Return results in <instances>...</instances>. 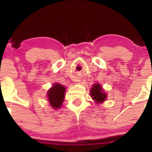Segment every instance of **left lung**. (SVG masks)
I'll use <instances>...</instances> for the list:
<instances>
[{
    "label": "left lung",
    "mask_w": 152,
    "mask_h": 152,
    "mask_svg": "<svg viewBox=\"0 0 152 152\" xmlns=\"http://www.w3.org/2000/svg\"><path fill=\"white\" fill-rule=\"evenodd\" d=\"M90 95L97 104L104 102L107 96L105 92H104L102 86L99 83H95L92 86L91 89L90 90Z\"/></svg>",
    "instance_id": "obj_1"
}]
</instances>
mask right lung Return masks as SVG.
<instances>
[{
	"mask_svg": "<svg viewBox=\"0 0 152 152\" xmlns=\"http://www.w3.org/2000/svg\"><path fill=\"white\" fill-rule=\"evenodd\" d=\"M66 88L58 83H54L53 86L47 92L48 99L49 104L54 109L61 108L64 98H65Z\"/></svg>",
	"mask_w": 152,
	"mask_h": 152,
	"instance_id": "obj_1",
	"label": "right lung"
}]
</instances>
